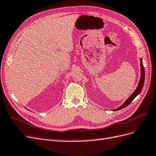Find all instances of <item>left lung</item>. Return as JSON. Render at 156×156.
<instances>
[{
	"mask_svg": "<svg viewBox=\"0 0 156 156\" xmlns=\"http://www.w3.org/2000/svg\"><path fill=\"white\" fill-rule=\"evenodd\" d=\"M140 80H139V85L138 86L136 89V90L134 91V93L130 96L127 100L121 106H120L119 108H117L114 109L113 111H117V110H119V109H121L125 107H126L127 105H128L130 103H131L133 99L136 97L137 95L140 93V91H141V90L143 87V85H144V78H145V72H144V66H143V62H142V59H140Z\"/></svg>",
	"mask_w": 156,
	"mask_h": 156,
	"instance_id": "obj_1",
	"label": "left lung"
}]
</instances>
